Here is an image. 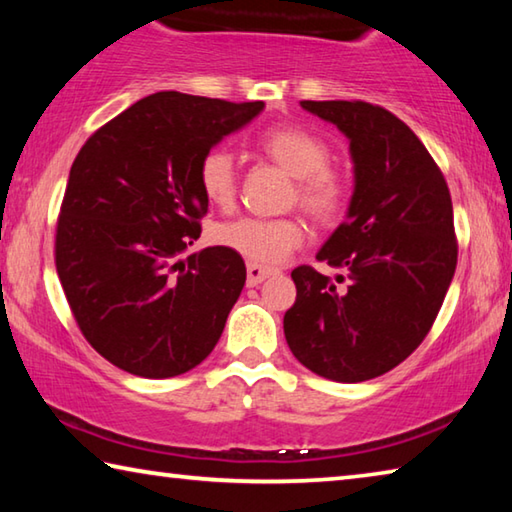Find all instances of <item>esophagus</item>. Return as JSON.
I'll list each match as a JSON object with an SVG mask.
<instances>
[{
	"instance_id": "1",
	"label": "esophagus",
	"mask_w": 512,
	"mask_h": 512,
	"mask_svg": "<svg viewBox=\"0 0 512 512\" xmlns=\"http://www.w3.org/2000/svg\"><path fill=\"white\" fill-rule=\"evenodd\" d=\"M246 282L248 287H257V284H262L268 275H273V268H266V266H259V264H248L246 268Z\"/></svg>"
}]
</instances>
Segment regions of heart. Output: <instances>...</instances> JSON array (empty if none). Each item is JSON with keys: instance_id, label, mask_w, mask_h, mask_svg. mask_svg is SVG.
<instances>
[{"instance_id": "1", "label": "heart", "mask_w": 512, "mask_h": 512, "mask_svg": "<svg viewBox=\"0 0 512 512\" xmlns=\"http://www.w3.org/2000/svg\"><path fill=\"white\" fill-rule=\"evenodd\" d=\"M259 151L293 176L291 203L318 225H332L348 203V180L329 164V146L298 126H280L259 137ZM198 185L207 203L221 210L235 205L239 171L230 151L210 149L198 164ZM214 241L250 264L275 266L305 244V225L284 219H237L214 230Z\"/></svg>"}]
</instances>
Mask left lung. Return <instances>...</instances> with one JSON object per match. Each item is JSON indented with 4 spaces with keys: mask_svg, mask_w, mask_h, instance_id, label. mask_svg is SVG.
I'll return each mask as SVG.
<instances>
[{
    "mask_svg": "<svg viewBox=\"0 0 512 512\" xmlns=\"http://www.w3.org/2000/svg\"><path fill=\"white\" fill-rule=\"evenodd\" d=\"M350 140L354 194L348 219L311 266L291 271L296 302L284 336L302 366L357 384L409 357L429 334L458 259L452 196L443 171L402 119L366 101H300Z\"/></svg>",
    "mask_w": 512,
    "mask_h": 512,
    "instance_id": "1",
    "label": "left lung"
}]
</instances>
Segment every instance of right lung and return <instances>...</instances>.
Returning a JSON list of instances; mask_svg holds the SVG:
<instances>
[{
  "instance_id": "right-lung-1",
  "label": "right lung",
  "mask_w": 512,
  "mask_h": 512,
  "mask_svg": "<svg viewBox=\"0 0 512 512\" xmlns=\"http://www.w3.org/2000/svg\"><path fill=\"white\" fill-rule=\"evenodd\" d=\"M262 108L158 92L81 146L58 214L56 271L85 341L112 366L176 377L221 339L246 264L223 246L183 257L207 214L198 164Z\"/></svg>"
}]
</instances>
